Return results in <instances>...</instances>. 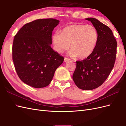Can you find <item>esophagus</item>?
Wrapping results in <instances>:
<instances>
[{
    "instance_id": "34e87169",
    "label": "esophagus",
    "mask_w": 126,
    "mask_h": 126,
    "mask_svg": "<svg viewBox=\"0 0 126 126\" xmlns=\"http://www.w3.org/2000/svg\"><path fill=\"white\" fill-rule=\"evenodd\" d=\"M70 60L69 59H68L67 58H64V62H68V61H70Z\"/></svg>"
}]
</instances>
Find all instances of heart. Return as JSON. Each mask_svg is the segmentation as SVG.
<instances>
[{
    "label": "heart",
    "instance_id": "obj_1",
    "mask_svg": "<svg viewBox=\"0 0 126 126\" xmlns=\"http://www.w3.org/2000/svg\"><path fill=\"white\" fill-rule=\"evenodd\" d=\"M98 39V33L91 25L73 24L68 26L60 32L52 36V42L55 50L62 52L69 48L71 57L80 59L89 57L94 50Z\"/></svg>",
    "mask_w": 126,
    "mask_h": 126
}]
</instances>
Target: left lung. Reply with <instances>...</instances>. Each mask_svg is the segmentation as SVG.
I'll use <instances>...</instances> for the list:
<instances>
[{
	"instance_id": "8db88e82",
	"label": "left lung",
	"mask_w": 126,
	"mask_h": 126,
	"mask_svg": "<svg viewBox=\"0 0 126 126\" xmlns=\"http://www.w3.org/2000/svg\"><path fill=\"white\" fill-rule=\"evenodd\" d=\"M85 19L97 30L98 39L93 54L84 60L76 62L72 79L79 88L90 90L101 86L111 72L116 60L117 41L108 26L94 18Z\"/></svg>"
}]
</instances>
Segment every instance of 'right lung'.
<instances>
[{
    "instance_id": "add662e5",
    "label": "right lung",
    "mask_w": 126,
    "mask_h": 126,
    "mask_svg": "<svg viewBox=\"0 0 126 126\" xmlns=\"http://www.w3.org/2000/svg\"><path fill=\"white\" fill-rule=\"evenodd\" d=\"M55 19H42L25 24L15 36L13 60L19 77L26 84L41 88L51 81L64 58L51 47Z\"/></svg>"
}]
</instances>
